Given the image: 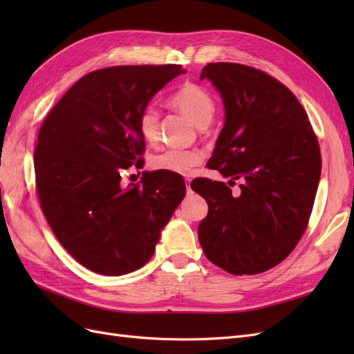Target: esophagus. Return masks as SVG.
<instances>
[{
  "instance_id": "1",
  "label": "esophagus",
  "mask_w": 354,
  "mask_h": 354,
  "mask_svg": "<svg viewBox=\"0 0 354 354\" xmlns=\"http://www.w3.org/2000/svg\"><path fill=\"white\" fill-rule=\"evenodd\" d=\"M186 183H187V186H186V189H187V194H190V192H192V189H190V180H187Z\"/></svg>"
}]
</instances>
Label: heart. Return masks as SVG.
<instances>
[{"instance_id":"obj_1","label":"heart","mask_w":354,"mask_h":354,"mask_svg":"<svg viewBox=\"0 0 354 354\" xmlns=\"http://www.w3.org/2000/svg\"><path fill=\"white\" fill-rule=\"evenodd\" d=\"M171 103L183 112L198 128H207L216 113V102L212 95L198 84H185L173 97ZM138 130L145 142L156 145L159 142V112L155 106H147L138 118ZM203 159L202 152L195 149H167L155 155L151 160L153 169L168 171L178 176H190Z\"/></svg>"}]
</instances>
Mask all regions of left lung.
<instances>
[{"mask_svg": "<svg viewBox=\"0 0 354 354\" xmlns=\"http://www.w3.org/2000/svg\"><path fill=\"white\" fill-rule=\"evenodd\" d=\"M208 80L224 104V125L208 167L229 183L198 178L207 201L198 227L207 259L232 274L272 269L301 239L312 214L322 159L301 103L282 82L239 63H208Z\"/></svg>", "mask_w": 354, "mask_h": 354, "instance_id": "1", "label": "left lung"}]
</instances>
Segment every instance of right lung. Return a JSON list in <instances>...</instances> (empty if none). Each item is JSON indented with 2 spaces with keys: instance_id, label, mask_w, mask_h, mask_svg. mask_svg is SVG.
<instances>
[{
  "instance_id": "right-lung-1",
  "label": "right lung",
  "mask_w": 354,
  "mask_h": 354,
  "mask_svg": "<svg viewBox=\"0 0 354 354\" xmlns=\"http://www.w3.org/2000/svg\"><path fill=\"white\" fill-rule=\"evenodd\" d=\"M181 73L178 65L90 72L41 127L34 164L42 212L63 248L91 272L140 269L186 195L183 177L168 171L121 183L124 169L143 165L142 111Z\"/></svg>"
}]
</instances>
